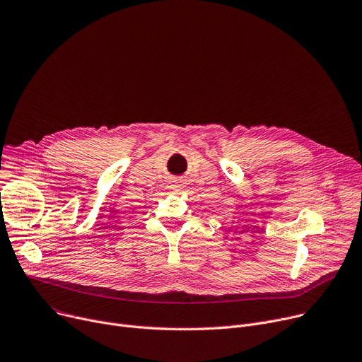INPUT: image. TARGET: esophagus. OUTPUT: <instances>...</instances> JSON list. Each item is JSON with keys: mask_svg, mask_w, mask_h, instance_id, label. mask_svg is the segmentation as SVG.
<instances>
[{"mask_svg": "<svg viewBox=\"0 0 362 362\" xmlns=\"http://www.w3.org/2000/svg\"><path fill=\"white\" fill-rule=\"evenodd\" d=\"M171 188H173V189H175V191H181V189H182V184L177 181V182H174V184L171 185Z\"/></svg>", "mask_w": 362, "mask_h": 362, "instance_id": "obj_1", "label": "esophagus"}]
</instances>
